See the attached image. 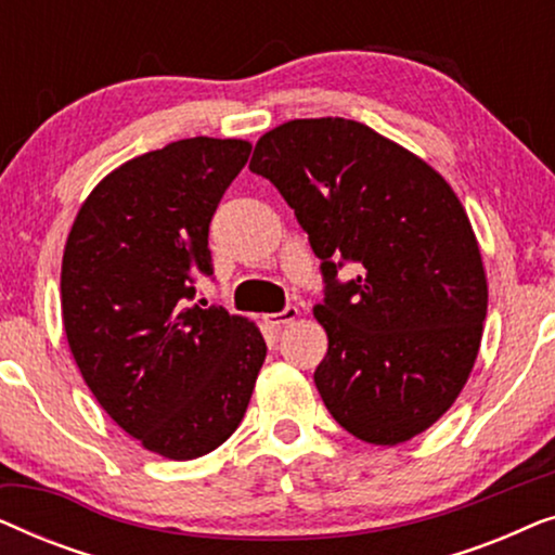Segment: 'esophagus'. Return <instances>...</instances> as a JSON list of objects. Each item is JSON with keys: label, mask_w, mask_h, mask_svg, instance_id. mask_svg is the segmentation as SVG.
<instances>
[{"label": "esophagus", "mask_w": 555, "mask_h": 555, "mask_svg": "<svg viewBox=\"0 0 555 555\" xmlns=\"http://www.w3.org/2000/svg\"><path fill=\"white\" fill-rule=\"evenodd\" d=\"M300 315V310L295 308V306H287L285 310H280V313H270V315H264L262 321L270 325V328H283L285 323H291V321H295V318Z\"/></svg>", "instance_id": "1"}]
</instances>
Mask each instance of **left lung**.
Wrapping results in <instances>:
<instances>
[{
    "label": "left lung",
    "instance_id": "8db88e82",
    "mask_svg": "<svg viewBox=\"0 0 555 555\" xmlns=\"http://www.w3.org/2000/svg\"><path fill=\"white\" fill-rule=\"evenodd\" d=\"M270 179L321 257L328 333L315 369L323 404L369 444L429 429L460 397L488 315L473 224L427 162L348 118H298L257 141ZM360 264L348 284L335 278Z\"/></svg>",
    "mask_w": 555,
    "mask_h": 555
}]
</instances>
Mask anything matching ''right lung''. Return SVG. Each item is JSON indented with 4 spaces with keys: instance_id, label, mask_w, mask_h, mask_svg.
<instances>
[{
    "instance_id": "right-lung-1",
    "label": "right lung",
    "mask_w": 555,
    "mask_h": 555,
    "mask_svg": "<svg viewBox=\"0 0 555 555\" xmlns=\"http://www.w3.org/2000/svg\"><path fill=\"white\" fill-rule=\"evenodd\" d=\"M249 141L196 139L135 156L98 184L63 255V325L88 389L149 452L202 457L247 412L264 338L224 308H189L211 275L209 222Z\"/></svg>"
}]
</instances>
